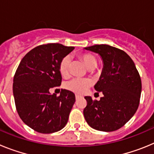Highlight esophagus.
Instances as JSON below:
<instances>
[{
	"label": "esophagus",
	"instance_id": "obj_1",
	"mask_svg": "<svg viewBox=\"0 0 154 154\" xmlns=\"http://www.w3.org/2000/svg\"><path fill=\"white\" fill-rule=\"evenodd\" d=\"M79 98H80V96L79 95H75V99H79Z\"/></svg>",
	"mask_w": 154,
	"mask_h": 154
}]
</instances>
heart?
I'll use <instances>...</instances> for the list:
<instances>
[{
	"label": "heart",
	"mask_w": 154,
	"mask_h": 154,
	"mask_svg": "<svg viewBox=\"0 0 154 154\" xmlns=\"http://www.w3.org/2000/svg\"><path fill=\"white\" fill-rule=\"evenodd\" d=\"M79 58L82 61L85 65L89 69H93L96 66L97 61L96 57L90 53H83L79 55ZM71 58L69 55L64 57L58 65V69L61 75L63 77H68L69 75L70 70ZM92 85V81L89 79H73L70 81L67 82L65 84V87L69 90L78 94H82L86 92L90 85Z\"/></svg>",
	"instance_id": "obj_1"
}]
</instances>
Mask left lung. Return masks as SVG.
<instances>
[{"label": "left lung", "instance_id": "left-lung-1", "mask_svg": "<svg viewBox=\"0 0 154 154\" xmlns=\"http://www.w3.org/2000/svg\"><path fill=\"white\" fill-rule=\"evenodd\" d=\"M98 53L103 69L95 89L103 94L100 100L85 96L83 114L87 123L96 130L112 132L124 126L137 112L142 83L136 65L123 50L108 45L85 48Z\"/></svg>", "mask_w": 154, "mask_h": 154}]
</instances>
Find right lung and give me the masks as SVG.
<instances>
[{"mask_svg": "<svg viewBox=\"0 0 154 154\" xmlns=\"http://www.w3.org/2000/svg\"><path fill=\"white\" fill-rule=\"evenodd\" d=\"M74 48L58 43L41 45L27 53L19 64L13 83L16 109L23 122L35 131L55 133L67 123L75 94L61 89L58 96L49 89L61 85L58 65Z\"/></svg>", "mask_w": 154, "mask_h": 154, "instance_id": "1", "label": "right lung"}]
</instances>
